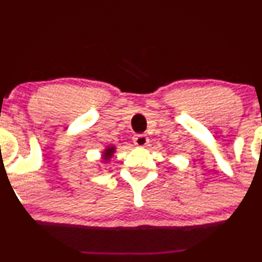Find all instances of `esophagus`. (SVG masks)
<instances>
[{"mask_svg": "<svg viewBox=\"0 0 262 262\" xmlns=\"http://www.w3.org/2000/svg\"><path fill=\"white\" fill-rule=\"evenodd\" d=\"M133 142L136 146L146 147L147 144L149 143V139H148V137L144 136V134H138V136L133 137Z\"/></svg>", "mask_w": 262, "mask_h": 262, "instance_id": "34e87169", "label": "esophagus"}]
</instances>
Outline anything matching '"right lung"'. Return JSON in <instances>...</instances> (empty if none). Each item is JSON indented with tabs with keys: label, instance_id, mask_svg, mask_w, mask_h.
Here are the masks:
<instances>
[{
	"label": "right lung",
	"instance_id": "right-lung-1",
	"mask_svg": "<svg viewBox=\"0 0 262 262\" xmlns=\"http://www.w3.org/2000/svg\"><path fill=\"white\" fill-rule=\"evenodd\" d=\"M114 152H115V147H114V146H110V147L105 148L104 155H102V160H104L105 162H107V161H109L110 158L113 157V155H114Z\"/></svg>",
	"mask_w": 262,
	"mask_h": 262
}]
</instances>
